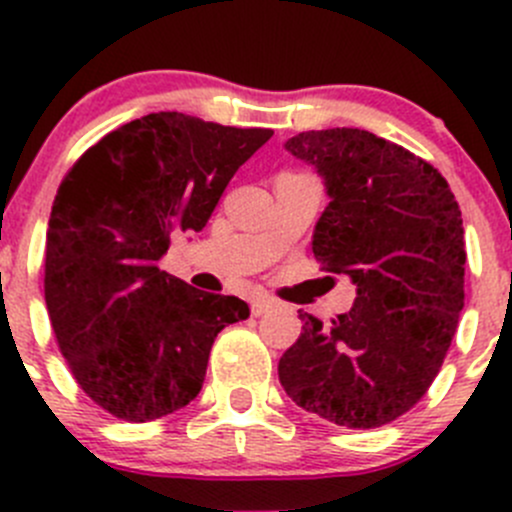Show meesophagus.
I'll return each mask as SVG.
<instances>
[{
  "mask_svg": "<svg viewBox=\"0 0 512 512\" xmlns=\"http://www.w3.org/2000/svg\"><path fill=\"white\" fill-rule=\"evenodd\" d=\"M272 307H275V302H272L270 297H265V294H257V297L250 299V309L255 317H262V314L270 312Z\"/></svg>",
  "mask_w": 512,
  "mask_h": 512,
  "instance_id": "34e87169",
  "label": "esophagus"
}]
</instances>
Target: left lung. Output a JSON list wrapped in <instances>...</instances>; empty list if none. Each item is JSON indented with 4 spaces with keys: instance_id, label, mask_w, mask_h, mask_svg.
Segmentation results:
<instances>
[{
    "instance_id": "1",
    "label": "left lung",
    "mask_w": 512,
    "mask_h": 512,
    "mask_svg": "<svg viewBox=\"0 0 512 512\" xmlns=\"http://www.w3.org/2000/svg\"><path fill=\"white\" fill-rule=\"evenodd\" d=\"M285 148L322 175L329 205L312 252L354 282L356 299L329 327L299 312L304 327L282 354L280 384L337 426H384L426 394L456 334L461 210L431 163L361 128L297 133Z\"/></svg>"
}]
</instances>
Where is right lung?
<instances>
[{"instance_id": "1", "label": "right lung", "mask_w": 512, "mask_h": 512, "mask_svg": "<svg viewBox=\"0 0 512 512\" xmlns=\"http://www.w3.org/2000/svg\"><path fill=\"white\" fill-rule=\"evenodd\" d=\"M270 128L148 113L64 175L46 232L44 297L76 384L123 421H153L200 394L215 337L250 307L158 267L178 230L200 232Z\"/></svg>"}]
</instances>
